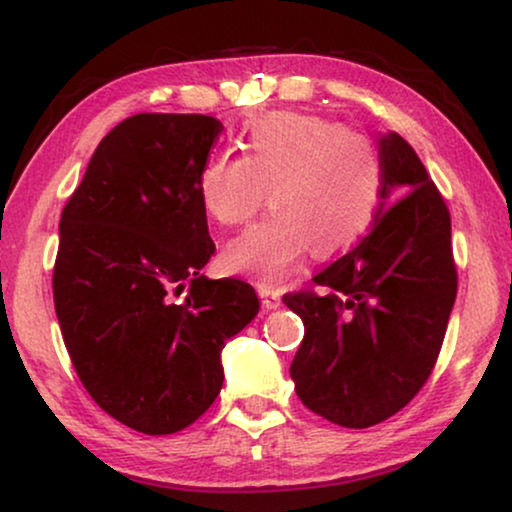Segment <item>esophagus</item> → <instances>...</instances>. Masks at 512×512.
I'll return each instance as SVG.
<instances>
[{
    "instance_id": "esophagus-1",
    "label": "esophagus",
    "mask_w": 512,
    "mask_h": 512,
    "mask_svg": "<svg viewBox=\"0 0 512 512\" xmlns=\"http://www.w3.org/2000/svg\"><path fill=\"white\" fill-rule=\"evenodd\" d=\"M258 296H261L265 310H277L279 303H282V293H279V289H272L268 284H258Z\"/></svg>"
}]
</instances>
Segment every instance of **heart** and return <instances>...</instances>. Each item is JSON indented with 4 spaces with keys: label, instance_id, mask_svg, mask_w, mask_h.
I'll use <instances>...</instances> for the list:
<instances>
[{
    "label": "heart",
    "instance_id": "heart-1",
    "mask_svg": "<svg viewBox=\"0 0 512 512\" xmlns=\"http://www.w3.org/2000/svg\"><path fill=\"white\" fill-rule=\"evenodd\" d=\"M242 158H209L198 174L202 212L219 226L247 223L270 191L275 212L223 249V265L279 284L307 251H347L368 233L382 198V158L368 137L324 116L275 111L249 123Z\"/></svg>",
    "mask_w": 512,
    "mask_h": 512
}]
</instances>
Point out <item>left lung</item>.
<instances>
[{"mask_svg": "<svg viewBox=\"0 0 512 512\" xmlns=\"http://www.w3.org/2000/svg\"><path fill=\"white\" fill-rule=\"evenodd\" d=\"M382 202L373 228L314 284L286 293L305 338L291 363L303 405L347 429L380 424L429 380L457 298L452 223L415 149L380 137Z\"/></svg>", "mask_w": 512, "mask_h": 512, "instance_id": "obj_1", "label": "left lung"}]
</instances>
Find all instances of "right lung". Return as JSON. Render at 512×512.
<instances>
[{
  "instance_id": "right-lung-1",
  "label": "right lung",
  "mask_w": 512,
  "mask_h": 512,
  "mask_svg": "<svg viewBox=\"0 0 512 512\" xmlns=\"http://www.w3.org/2000/svg\"><path fill=\"white\" fill-rule=\"evenodd\" d=\"M221 130L202 114L125 118L62 209L53 300L69 359L93 401L146 436L214 403L221 349L261 307L242 279L200 275L216 247L198 174Z\"/></svg>"
}]
</instances>
